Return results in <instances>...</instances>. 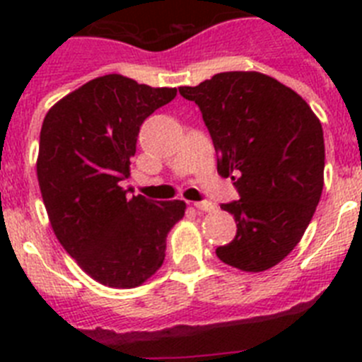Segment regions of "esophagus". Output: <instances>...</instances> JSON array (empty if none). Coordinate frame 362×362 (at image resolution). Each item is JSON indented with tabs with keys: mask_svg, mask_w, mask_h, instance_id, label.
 <instances>
[{
	"mask_svg": "<svg viewBox=\"0 0 362 362\" xmlns=\"http://www.w3.org/2000/svg\"><path fill=\"white\" fill-rule=\"evenodd\" d=\"M197 212H214L216 210V204L210 203V201H201V203L194 204Z\"/></svg>",
	"mask_w": 362,
	"mask_h": 362,
	"instance_id": "esophagus-1",
	"label": "esophagus"
}]
</instances>
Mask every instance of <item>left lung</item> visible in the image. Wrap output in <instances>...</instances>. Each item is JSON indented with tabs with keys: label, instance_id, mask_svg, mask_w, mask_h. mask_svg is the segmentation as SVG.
<instances>
[{
	"label": "left lung",
	"instance_id": "obj_1",
	"mask_svg": "<svg viewBox=\"0 0 362 362\" xmlns=\"http://www.w3.org/2000/svg\"><path fill=\"white\" fill-rule=\"evenodd\" d=\"M179 94L196 101L239 201L221 204L238 225L216 250L225 264L264 272L300 241L325 185V137L297 92L261 72H221Z\"/></svg>",
	"mask_w": 362,
	"mask_h": 362
}]
</instances>
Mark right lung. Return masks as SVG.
Instances as JSON below:
<instances>
[{
	"mask_svg": "<svg viewBox=\"0 0 362 362\" xmlns=\"http://www.w3.org/2000/svg\"><path fill=\"white\" fill-rule=\"evenodd\" d=\"M177 88L108 74L59 99L43 119L37 181L57 241L98 283L134 288L161 268L185 201L127 196L143 121Z\"/></svg>",
	"mask_w": 362,
	"mask_h": 362,
	"instance_id": "right-lung-1",
	"label": "right lung"
}]
</instances>
